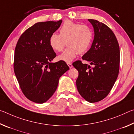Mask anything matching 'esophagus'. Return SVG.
I'll return each mask as SVG.
<instances>
[{"mask_svg": "<svg viewBox=\"0 0 134 134\" xmlns=\"http://www.w3.org/2000/svg\"><path fill=\"white\" fill-rule=\"evenodd\" d=\"M67 65H68V66L69 67L70 69H71V68L72 67V65L71 64V63H67Z\"/></svg>", "mask_w": 134, "mask_h": 134, "instance_id": "1", "label": "esophagus"}]
</instances>
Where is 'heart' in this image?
I'll return each instance as SVG.
<instances>
[{
    "label": "heart",
    "mask_w": 134,
    "mask_h": 134,
    "mask_svg": "<svg viewBox=\"0 0 134 134\" xmlns=\"http://www.w3.org/2000/svg\"><path fill=\"white\" fill-rule=\"evenodd\" d=\"M60 35L54 33L49 38V44L54 51L61 52L65 44L68 47L58 57L59 60L72 62L78 53H86L91 45L93 37L92 29L86 25H80L67 20L59 29Z\"/></svg>",
    "instance_id": "b5f03b06"
}]
</instances>
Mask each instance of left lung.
I'll list each match as a JSON object with an SVG mask.
<instances>
[{"mask_svg": "<svg viewBox=\"0 0 134 134\" xmlns=\"http://www.w3.org/2000/svg\"><path fill=\"white\" fill-rule=\"evenodd\" d=\"M88 21L93 27L94 40L82 59L94 67L79 60L72 65L79 71V93L86 101L94 103L107 96L114 85L119 73L120 52L116 38L108 26L94 19Z\"/></svg>", "mask_w": 134, "mask_h": 134, "instance_id": "8db88e82", "label": "left lung"}]
</instances>
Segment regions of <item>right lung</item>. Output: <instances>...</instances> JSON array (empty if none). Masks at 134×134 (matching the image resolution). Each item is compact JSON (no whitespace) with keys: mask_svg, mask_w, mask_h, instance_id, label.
Returning a JSON list of instances; mask_svg holds the SVG:
<instances>
[{"mask_svg":"<svg viewBox=\"0 0 134 134\" xmlns=\"http://www.w3.org/2000/svg\"><path fill=\"white\" fill-rule=\"evenodd\" d=\"M62 20L36 23L20 37L15 50L14 71L25 96L37 103L46 102L57 88L59 79L69 67L64 61L53 63L56 54L49 38Z\"/></svg>","mask_w":134,"mask_h":134,"instance_id":"right-lung-1","label":"right lung"}]
</instances>
